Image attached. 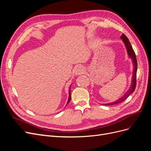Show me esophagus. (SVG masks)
<instances>
[{
    "label": "esophagus",
    "mask_w": 151,
    "mask_h": 151,
    "mask_svg": "<svg viewBox=\"0 0 151 151\" xmlns=\"http://www.w3.org/2000/svg\"><path fill=\"white\" fill-rule=\"evenodd\" d=\"M83 72H84V69L81 66L77 67L76 68V70H75L76 74H77V75H79V74H83Z\"/></svg>",
    "instance_id": "obj_1"
}]
</instances>
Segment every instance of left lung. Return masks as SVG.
Segmentation results:
<instances>
[{
    "label": "left lung",
    "mask_w": 151,
    "mask_h": 151,
    "mask_svg": "<svg viewBox=\"0 0 151 151\" xmlns=\"http://www.w3.org/2000/svg\"><path fill=\"white\" fill-rule=\"evenodd\" d=\"M121 38L122 39L123 43H124L126 48H127V51L128 53V55H129V57L132 59V62L134 63V69L133 71V76H132V83L130 88L127 91V92L123 96L122 98L120 99H118L117 101H115L114 102L110 103H107V104H104V105H113V104H117L118 103H120L123 102L129 96L134 92L135 91V89L136 88V84H137V81H136V76H137V58H136V55L134 51L133 48H132V45L129 42V39L127 38V36L123 34L122 36H121Z\"/></svg>",
    "instance_id": "left-lung-1"
}]
</instances>
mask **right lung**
I'll return each mask as SVG.
<instances>
[{
    "label": "right lung",
    "instance_id": "1",
    "mask_svg": "<svg viewBox=\"0 0 151 151\" xmlns=\"http://www.w3.org/2000/svg\"><path fill=\"white\" fill-rule=\"evenodd\" d=\"M70 99H71V97H70V89H69V96H68V101H67V104L69 103V101H70Z\"/></svg>",
    "mask_w": 151,
    "mask_h": 151
}]
</instances>
